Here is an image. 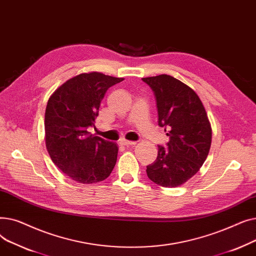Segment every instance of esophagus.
Returning a JSON list of instances; mask_svg holds the SVG:
<instances>
[{
  "label": "esophagus",
  "instance_id": "34e87169",
  "mask_svg": "<svg viewBox=\"0 0 256 256\" xmlns=\"http://www.w3.org/2000/svg\"><path fill=\"white\" fill-rule=\"evenodd\" d=\"M119 144L121 145V146H132V145H135L136 144V142H132V141H128V140H121L120 142H119Z\"/></svg>",
  "mask_w": 256,
  "mask_h": 256
}]
</instances>
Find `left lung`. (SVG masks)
Here are the masks:
<instances>
[{"mask_svg":"<svg viewBox=\"0 0 256 256\" xmlns=\"http://www.w3.org/2000/svg\"><path fill=\"white\" fill-rule=\"evenodd\" d=\"M154 93L158 126L169 137L166 148L158 146L154 162L146 167L148 178L165 188L184 184L208 158L212 128L196 92L168 74L143 78Z\"/></svg>","mask_w":256,"mask_h":256,"instance_id":"obj_1","label":"left lung"}]
</instances>
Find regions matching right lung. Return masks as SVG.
<instances>
[{
    "label": "right lung",
    "instance_id": "right-lung-1",
    "mask_svg": "<svg viewBox=\"0 0 256 256\" xmlns=\"http://www.w3.org/2000/svg\"><path fill=\"white\" fill-rule=\"evenodd\" d=\"M122 78L100 72L80 74L66 80L48 98L46 145L48 154L66 176L80 184H96L110 176L118 146L90 134L106 90Z\"/></svg>",
    "mask_w": 256,
    "mask_h": 256
}]
</instances>
